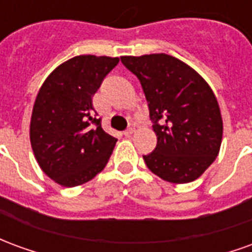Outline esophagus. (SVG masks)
I'll return each instance as SVG.
<instances>
[{
    "label": "esophagus",
    "mask_w": 252,
    "mask_h": 252,
    "mask_svg": "<svg viewBox=\"0 0 252 252\" xmlns=\"http://www.w3.org/2000/svg\"><path fill=\"white\" fill-rule=\"evenodd\" d=\"M133 132H135V126H133V124H131V126H128V129H126L124 135H126V136H129V135H132Z\"/></svg>",
    "instance_id": "34e87169"
}]
</instances>
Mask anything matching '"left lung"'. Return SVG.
Instances as JSON below:
<instances>
[{
	"mask_svg": "<svg viewBox=\"0 0 252 252\" xmlns=\"http://www.w3.org/2000/svg\"><path fill=\"white\" fill-rule=\"evenodd\" d=\"M137 77L157 133V147L143 159L154 174L173 184L197 180L219 155L220 108L198 72L166 54L121 57Z\"/></svg>",
	"mask_w": 252,
	"mask_h": 252,
	"instance_id": "8db88e82",
	"label": "left lung"
}]
</instances>
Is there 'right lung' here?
<instances>
[{"instance_id": "1", "label": "right lung", "mask_w": 252, "mask_h": 252, "mask_svg": "<svg viewBox=\"0 0 252 252\" xmlns=\"http://www.w3.org/2000/svg\"><path fill=\"white\" fill-rule=\"evenodd\" d=\"M119 58L79 55L48 75L31 119V144L41 170L66 188L93 180L117 139L102 129L92 98Z\"/></svg>"}]
</instances>
